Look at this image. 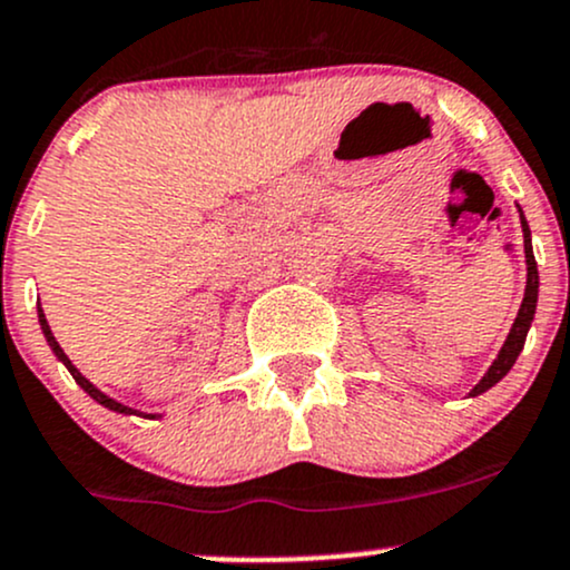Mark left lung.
I'll return each mask as SVG.
<instances>
[{"label":"left lung","mask_w":570,"mask_h":570,"mask_svg":"<svg viewBox=\"0 0 570 570\" xmlns=\"http://www.w3.org/2000/svg\"><path fill=\"white\" fill-rule=\"evenodd\" d=\"M522 230H524V258H528V287H524V298H522V307H519V315L517 321H513V328L511 334H508L503 351H500V356L494 358V364L489 366L487 375L481 377V383L475 385L470 394L479 396L483 394L487 389H492L494 383L503 381L508 375V370L513 366V361L519 358V353H522L524 347V340H528V332H530V323H532V315H535V302H538V268H535V258H532V244H530V228H528V219L522 217Z\"/></svg>","instance_id":"obj_1"}]
</instances>
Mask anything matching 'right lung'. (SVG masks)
I'll return each mask as SVG.
<instances>
[{"label":"right lung","instance_id":"1","mask_svg":"<svg viewBox=\"0 0 570 570\" xmlns=\"http://www.w3.org/2000/svg\"><path fill=\"white\" fill-rule=\"evenodd\" d=\"M38 315H40V326H42V334H46L48 345H51V347H53V353H57V356L65 361V366H67V370H70V375H72V377H76V383H78V385H81V389H83V391H87V394L91 396V400H97V402H100V405H106V407H111V410H116V413H136V410L125 407V405H121V402H116V400H111V396H106V394H102V391H100V389H95V385H91V383L87 381V377H83V375H81V372H78V370H76V366H72V361L65 356V351H62V347H59V342H57V340H53V334H51V328H48V321H46V315H42V309L38 312ZM138 415H140V413H138ZM151 419H155V415H151Z\"/></svg>","mask_w":570,"mask_h":570}]
</instances>
